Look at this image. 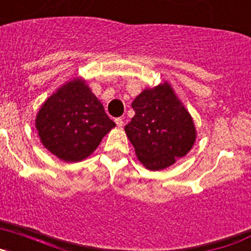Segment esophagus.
I'll list each match as a JSON object with an SVG mask.
<instances>
[{
  "label": "esophagus",
  "instance_id": "obj_1",
  "mask_svg": "<svg viewBox=\"0 0 251 251\" xmlns=\"http://www.w3.org/2000/svg\"><path fill=\"white\" fill-rule=\"evenodd\" d=\"M115 124H117V126H118L119 128L123 127V124H124L123 118H117V119H115Z\"/></svg>",
  "mask_w": 251,
  "mask_h": 251
}]
</instances>
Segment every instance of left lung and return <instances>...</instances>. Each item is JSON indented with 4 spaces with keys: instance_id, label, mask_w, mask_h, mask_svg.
<instances>
[{
    "instance_id": "1",
    "label": "left lung",
    "mask_w": 251,
    "mask_h": 251,
    "mask_svg": "<svg viewBox=\"0 0 251 251\" xmlns=\"http://www.w3.org/2000/svg\"><path fill=\"white\" fill-rule=\"evenodd\" d=\"M132 108L136 114L124 130L147 170H165L194 147V119L168 81L146 88Z\"/></svg>"
}]
</instances>
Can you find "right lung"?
I'll return each mask as SVG.
<instances>
[{"mask_svg": "<svg viewBox=\"0 0 251 251\" xmlns=\"http://www.w3.org/2000/svg\"><path fill=\"white\" fill-rule=\"evenodd\" d=\"M44 147L64 162L89 157L115 123L83 77L57 88L40 106L35 119Z\"/></svg>", "mask_w": 251, "mask_h": 251, "instance_id": "right-lung-1", "label": "right lung"}]
</instances>
